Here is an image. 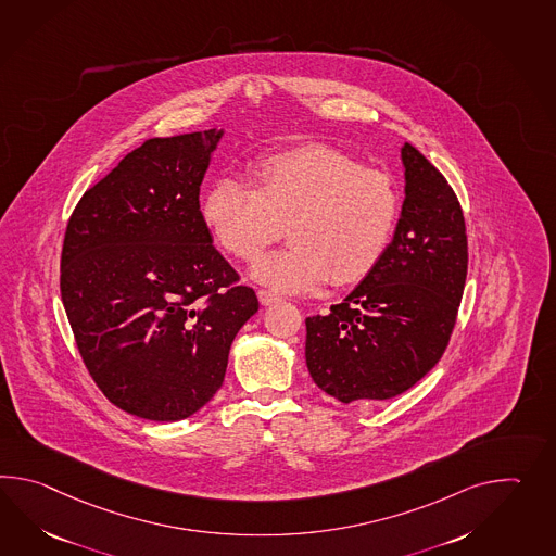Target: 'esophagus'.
I'll return each instance as SVG.
<instances>
[{
    "label": "esophagus",
    "mask_w": 556,
    "mask_h": 556,
    "mask_svg": "<svg viewBox=\"0 0 556 556\" xmlns=\"http://www.w3.org/2000/svg\"><path fill=\"white\" fill-rule=\"evenodd\" d=\"M257 296H260L261 305H265V307L281 301V296L277 295V293H273V291H267V289H261L260 293H257Z\"/></svg>",
    "instance_id": "34e87169"
}]
</instances>
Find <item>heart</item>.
Returning <instances> with one entry per match:
<instances>
[{"mask_svg": "<svg viewBox=\"0 0 556 556\" xmlns=\"http://www.w3.org/2000/svg\"><path fill=\"white\" fill-rule=\"evenodd\" d=\"M251 184L219 175L201 215L215 243L239 261H255L287 225L289 248L265 255L253 277L303 293L331 279H365L395 231L399 191L389 173L363 167L333 148L307 143L251 165Z\"/></svg>", "mask_w": 556, "mask_h": 556, "instance_id": "b5f03b06", "label": "heart"}]
</instances>
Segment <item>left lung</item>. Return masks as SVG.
<instances>
[{
  "label": "left lung",
  "instance_id": "8db88e82",
  "mask_svg": "<svg viewBox=\"0 0 556 556\" xmlns=\"http://www.w3.org/2000/svg\"><path fill=\"white\" fill-rule=\"evenodd\" d=\"M405 201L375 269L329 315L307 317L311 379L341 403L405 393L443 357L467 279V229L453 187L401 148Z\"/></svg>",
  "mask_w": 556,
  "mask_h": 556
}]
</instances>
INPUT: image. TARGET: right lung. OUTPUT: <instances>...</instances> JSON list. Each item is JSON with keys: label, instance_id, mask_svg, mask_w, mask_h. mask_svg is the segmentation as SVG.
Masks as SVG:
<instances>
[{"label": "right lung", "instance_id": "right-lung-1", "mask_svg": "<svg viewBox=\"0 0 556 556\" xmlns=\"http://www.w3.org/2000/svg\"><path fill=\"white\" fill-rule=\"evenodd\" d=\"M222 136L148 139L87 189L65 229L60 287L79 355L101 393L141 419L210 403L260 308L199 210Z\"/></svg>", "mask_w": 556, "mask_h": 556}]
</instances>
